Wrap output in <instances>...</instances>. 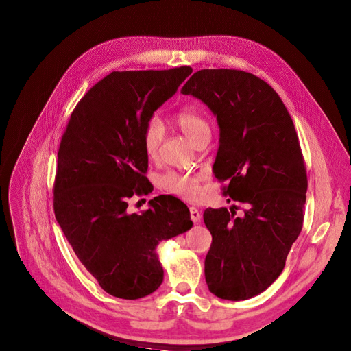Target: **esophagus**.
<instances>
[{"mask_svg":"<svg viewBox=\"0 0 351 351\" xmlns=\"http://www.w3.org/2000/svg\"><path fill=\"white\" fill-rule=\"evenodd\" d=\"M190 217L193 222H198L201 219V213L195 207H190Z\"/></svg>","mask_w":351,"mask_h":351,"instance_id":"obj_1","label":"esophagus"}]
</instances>
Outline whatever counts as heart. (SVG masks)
<instances>
[{
	"instance_id": "obj_1",
	"label": "heart",
	"mask_w": 351,
	"mask_h": 351,
	"mask_svg": "<svg viewBox=\"0 0 351 351\" xmlns=\"http://www.w3.org/2000/svg\"><path fill=\"white\" fill-rule=\"evenodd\" d=\"M176 123L194 144L202 137L211 136V126L202 114L193 110H180L176 114ZM164 136L162 121L153 116L143 128L141 146L143 152L149 158L156 157ZM205 178L204 173H185V171H167L160 177L162 190L185 199H197L201 194V181Z\"/></svg>"
}]
</instances>
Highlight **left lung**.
Wrapping results in <instances>:
<instances>
[{
	"mask_svg": "<svg viewBox=\"0 0 351 351\" xmlns=\"http://www.w3.org/2000/svg\"><path fill=\"white\" fill-rule=\"evenodd\" d=\"M217 116L214 174L223 195L243 205L207 208L213 235L205 280L215 296L245 300L282 274L303 226L307 174L298 133L282 99L261 77L238 69H201L181 89Z\"/></svg>",
	"mask_w": 351,
	"mask_h": 351,
	"instance_id": "obj_1",
	"label": "left lung"
}]
</instances>
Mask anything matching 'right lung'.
<instances>
[{"mask_svg": "<svg viewBox=\"0 0 351 351\" xmlns=\"http://www.w3.org/2000/svg\"><path fill=\"white\" fill-rule=\"evenodd\" d=\"M191 72H112L77 101L62 136L55 217L77 259L112 296L153 293L164 275L157 245L193 226L187 205L171 195L153 198L141 214L128 211L129 198L153 190L143 128Z\"/></svg>", "mask_w": 351, "mask_h": 351, "instance_id": "add662e5", "label": "right lung"}]
</instances>
